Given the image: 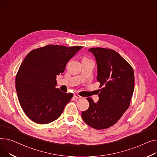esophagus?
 <instances>
[{
    "label": "esophagus",
    "mask_w": 157,
    "mask_h": 157,
    "mask_svg": "<svg viewBox=\"0 0 157 157\" xmlns=\"http://www.w3.org/2000/svg\"><path fill=\"white\" fill-rule=\"evenodd\" d=\"M74 96H75V97L76 98H79V99H80V98H82V97H81L79 95H78V94L77 93H74Z\"/></svg>",
    "instance_id": "34e87169"
}]
</instances>
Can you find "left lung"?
I'll use <instances>...</instances> for the list:
<instances>
[{
    "instance_id": "1",
    "label": "left lung",
    "mask_w": 157,
    "mask_h": 157,
    "mask_svg": "<svg viewBox=\"0 0 157 157\" xmlns=\"http://www.w3.org/2000/svg\"><path fill=\"white\" fill-rule=\"evenodd\" d=\"M88 51L95 57L97 80L102 88L99 90L97 103L86 98L90 106L81 116L90 127L104 129L116 124L129 108L134 89V71L113 50L97 47Z\"/></svg>"
}]
</instances>
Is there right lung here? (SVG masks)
I'll use <instances>...</instances> for the list:
<instances>
[{"mask_svg": "<svg viewBox=\"0 0 157 157\" xmlns=\"http://www.w3.org/2000/svg\"><path fill=\"white\" fill-rule=\"evenodd\" d=\"M82 48L48 45L25 57L16 75V89L20 105L31 121L48 124L60 117L73 94L56 88V78Z\"/></svg>", "mask_w": 157, "mask_h": 157, "instance_id": "1", "label": "right lung"}]
</instances>
